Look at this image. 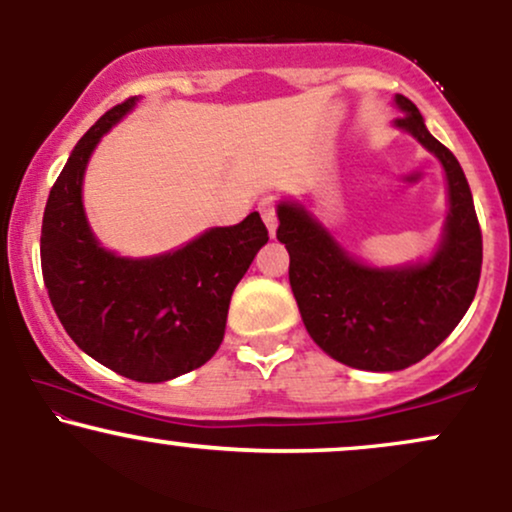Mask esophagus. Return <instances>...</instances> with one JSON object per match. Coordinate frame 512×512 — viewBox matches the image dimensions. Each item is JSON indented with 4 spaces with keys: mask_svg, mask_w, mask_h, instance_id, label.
Returning a JSON list of instances; mask_svg holds the SVG:
<instances>
[{
    "mask_svg": "<svg viewBox=\"0 0 512 512\" xmlns=\"http://www.w3.org/2000/svg\"><path fill=\"white\" fill-rule=\"evenodd\" d=\"M260 216H262V221H264V226H267V231H269V236H276V209H274V202L272 199H262L260 202Z\"/></svg>",
    "mask_w": 512,
    "mask_h": 512,
    "instance_id": "obj_1",
    "label": "esophagus"
}]
</instances>
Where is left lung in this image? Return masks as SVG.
I'll return each mask as SVG.
<instances>
[{"mask_svg": "<svg viewBox=\"0 0 512 512\" xmlns=\"http://www.w3.org/2000/svg\"><path fill=\"white\" fill-rule=\"evenodd\" d=\"M392 127L438 158L448 214L431 255L407 264L358 260L298 199L276 204V238L289 250V281L313 342L334 361L392 373L431 354L455 330L477 293L481 231L457 158L428 132L419 108L395 96Z\"/></svg>", "mask_w": 512, "mask_h": 512, "instance_id": "left-lung-1", "label": "left lung"}]
</instances>
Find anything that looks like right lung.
I'll use <instances>...</instances> for the list:
<instances>
[{
  "mask_svg": "<svg viewBox=\"0 0 512 512\" xmlns=\"http://www.w3.org/2000/svg\"><path fill=\"white\" fill-rule=\"evenodd\" d=\"M139 98L108 110L64 163L40 233L45 289L74 344L137 383H166L216 354L233 289L267 243L257 211L151 257L108 250L84 209V175L105 134Z\"/></svg>",
  "mask_w": 512,
  "mask_h": 512,
  "instance_id": "right-lung-1",
  "label": "right lung"
}]
</instances>
